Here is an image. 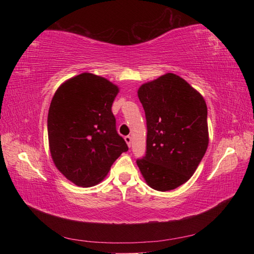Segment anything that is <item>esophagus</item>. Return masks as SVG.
Listing matches in <instances>:
<instances>
[{"label": "esophagus", "instance_id": "esophagus-1", "mask_svg": "<svg viewBox=\"0 0 254 254\" xmlns=\"http://www.w3.org/2000/svg\"><path fill=\"white\" fill-rule=\"evenodd\" d=\"M124 140H126V142L127 143L128 147H131V143H132V137L130 135H127L126 137H124Z\"/></svg>", "mask_w": 254, "mask_h": 254}]
</instances>
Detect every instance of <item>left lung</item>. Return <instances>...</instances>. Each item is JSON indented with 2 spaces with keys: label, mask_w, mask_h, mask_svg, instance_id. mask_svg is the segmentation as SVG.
Here are the masks:
<instances>
[{
  "label": "left lung",
  "mask_w": 254,
  "mask_h": 254,
  "mask_svg": "<svg viewBox=\"0 0 254 254\" xmlns=\"http://www.w3.org/2000/svg\"><path fill=\"white\" fill-rule=\"evenodd\" d=\"M147 120V151L136 165L150 187L167 191L191 177L208 145L204 97L175 74L140 86Z\"/></svg>",
  "instance_id": "8db88e82"
}]
</instances>
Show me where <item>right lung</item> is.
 I'll return each mask as SVG.
<instances>
[{"mask_svg": "<svg viewBox=\"0 0 254 254\" xmlns=\"http://www.w3.org/2000/svg\"><path fill=\"white\" fill-rule=\"evenodd\" d=\"M119 87L83 72L59 86L50 103L48 139L55 166L77 186L101 183L128 150L117 131L112 104Z\"/></svg>", "mask_w": 254, "mask_h": 254, "instance_id": "obj_1", "label": "right lung"}]
</instances>
